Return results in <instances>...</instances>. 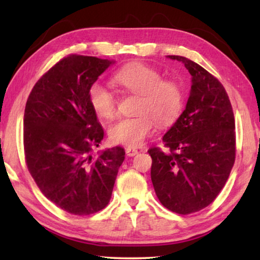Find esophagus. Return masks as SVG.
Returning a JSON list of instances; mask_svg holds the SVG:
<instances>
[{"mask_svg":"<svg viewBox=\"0 0 260 260\" xmlns=\"http://www.w3.org/2000/svg\"><path fill=\"white\" fill-rule=\"evenodd\" d=\"M139 153V151L134 148H126V155L128 157H134Z\"/></svg>","mask_w":260,"mask_h":260,"instance_id":"34e87169","label":"esophagus"}]
</instances>
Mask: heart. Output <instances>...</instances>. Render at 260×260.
I'll return each mask as SVG.
<instances>
[{"instance_id": "1", "label": "heart", "mask_w": 260, "mask_h": 260, "mask_svg": "<svg viewBox=\"0 0 260 260\" xmlns=\"http://www.w3.org/2000/svg\"><path fill=\"white\" fill-rule=\"evenodd\" d=\"M113 81L128 93L140 95L134 117L120 118L110 126L109 138L113 143L139 147L152 135L156 122L159 127L174 124L182 112L184 95L177 81L162 80V74L147 64L134 63L121 68ZM88 100L98 116L110 119L117 111V98L112 90L94 82Z\"/></svg>"}]
</instances>
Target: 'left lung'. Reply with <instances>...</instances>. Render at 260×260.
Returning <instances> with one entry per match:
<instances>
[{"label":"left lung","mask_w":260,"mask_h":260,"mask_svg":"<svg viewBox=\"0 0 260 260\" xmlns=\"http://www.w3.org/2000/svg\"><path fill=\"white\" fill-rule=\"evenodd\" d=\"M182 61L191 74L186 109L162 138L166 151L152 147L151 181L160 203L190 214L206 208L225 186L235 161V119L230 98L217 78L195 61Z\"/></svg>","instance_id":"obj_1"}]
</instances>
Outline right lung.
Here are the masks:
<instances>
[{"mask_svg":"<svg viewBox=\"0 0 260 260\" xmlns=\"http://www.w3.org/2000/svg\"><path fill=\"white\" fill-rule=\"evenodd\" d=\"M112 63L93 56L64 57L39 79L26 102V165L43 195L71 214L89 215L109 204L125 159L121 147L90 155L104 131L88 90Z\"/></svg>","mask_w":260,"mask_h":260,"instance_id":"obj_1","label":"right lung"}]
</instances>
